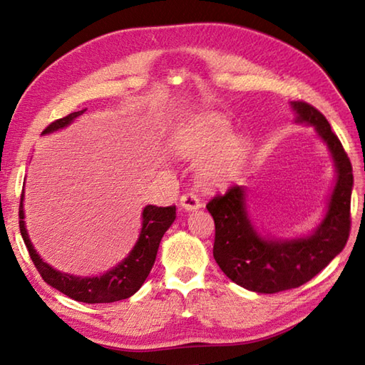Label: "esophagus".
Wrapping results in <instances>:
<instances>
[{"label": "esophagus", "mask_w": 365, "mask_h": 365, "mask_svg": "<svg viewBox=\"0 0 365 365\" xmlns=\"http://www.w3.org/2000/svg\"><path fill=\"white\" fill-rule=\"evenodd\" d=\"M180 205L185 208V210H188V212L197 210V208L202 207V204H200L197 195H196V192H192V191L185 192V195H182Z\"/></svg>", "instance_id": "34e87169"}]
</instances>
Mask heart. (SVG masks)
Masks as SVG:
<instances>
[{"label": "heart", "instance_id": "1", "mask_svg": "<svg viewBox=\"0 0 365 365\" xmlns=\"http://www.w3.org/2000/svg\"><path fill=\"white\" fill-rule=\"evenodd\" d=\"M174 147L188 158H199V177L207 185L230 182L250 155V144L242 135L230 133L222 115L208 113L185 120L174 133Z\"/></svg>", "mask_w": 365, "mask_h": 365}]
</instances>
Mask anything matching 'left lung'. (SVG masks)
I'll use <instances>...</instances> for the list:
<instances>
[{"label": "left lung", "instance_id": "left-lung-1", "mask_svg": "<svg viewBox=\"0 0 365 365\" xmlns=\"http://www.w3.org/2000/svg\"><path fill=\"white\" fill-rule=\"evenodd\" d=\"M298 122L312 125L334 160L337 182L328 212L312 235L267 240L252 227L246 212V191L240 185L207 204L215 220L213 257L230 281L257 293H277L311 281L344 250L351 229L353 168L327 118L306 102H293Z\"/></svg>", "mask_w": 365, "mask_h": 365}]
</instances>
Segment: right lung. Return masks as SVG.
<instances>
[{"label": "right lung", "instance_id": "right-lung-1", "mask_svg": "<svg viewBox=\"0 0 365 365\" xmlns=\"http://www.w3.org/2000/svg\"><path fill=\"white\" fill-rule=\"evenodd\" d=\"M86 110L71 113L63 119L51 122L48 127L43 130L45 133H51L59 128L67 127L75 118H78ZM23 192L20 196V208H19V224L20 234L25 242L29 257L33 260L34 267L37 268L38 274L42 276L46 284H50L53 289L59 290L61 293L67 294L68 298L75 301L88 302V304H97V302H114L130 298L135 294L141 285L144 284L145 277L149 276L150 269L157 257V251L163 235L170 227V224L175 220V205L169 207H157L147 205L143 212V229L139 234L138 242L130 255L122 260L118 267L106 271L102 276L96 277H76L72 274L61 273V271L53 269L48 263H45L29 242L28 232L25 227V213H23Z\"/></svg>", "mask_w": 365, "mask_h": 365}]
</instances>
